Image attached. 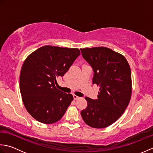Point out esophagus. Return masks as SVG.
Listing matches in <instances>:
<instances>
[{"label": "esophagus", "instance_id": "obj_1", "mask_svg": "<svg viewBox=\"0 0 153 153\" xmlns=\"http://www.w3.org/2000/svg\"><path fill=\"white\" fill-rule=\"evenodd\" d=\"M73 97H74V99L75 100H77V99H79V97L77 96V95H73Z\"/></svg>", "mask_w": 153, "mask_h": 153}]
</instances>
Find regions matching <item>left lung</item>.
<instances>
[{
    "mask_svg": "<svg viewBox=\"0 0 153 153\" xmlns=\"http://www.w3.org/2000/svg\"><path fill=\"white\" fill-rule=\"evenodd\" d=\"M81 52L93 69V84L100 87L97 99L85 97L87 106L81 115L92 128H106L123 114L130 100V67L123 55L108 48H81Z\"/></svg>",
    "mask_w": 153,
    "mask_h": 153,
    "instance_id": "obj_1",
    "label": "left lung"
}]
</instances>
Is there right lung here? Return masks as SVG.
<instances>
[{"mask_svg": "<svg viewBox=\"0 0 153 153\" xmlns=\"http://www.w3.org/2000/svg\"><path fill=\"white\" fill-rule=\"evenodd\" d=\"M78 48L44 46L24 61L19 77L23 102L30 115L44 123L60 120L74 99L55 87L79 56Z\"/></svg>", "mask_w": 153, "mask_h": 153, "instance_id": "add662e5", "label": "right lung"}]
</instances>
